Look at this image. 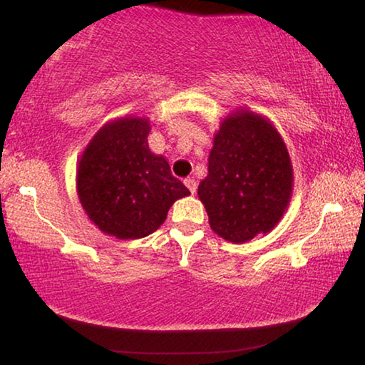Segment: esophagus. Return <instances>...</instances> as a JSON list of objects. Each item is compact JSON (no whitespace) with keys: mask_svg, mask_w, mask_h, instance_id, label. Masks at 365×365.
<instances>
[{"mask_svg":"<svg viewBox=\"0 0 365 365\" xmlns=\"http://www.w3.org/2000/svg\"><path fill=\"white\" fill-rule=\"evenodd\" d=\"M185 185H187V188L191 191V193H196L197 190V182L195 180V178H185Z\"/></svg>","mask_w":365,"mask_h":365,"instance_id":"34e87169","label":"esophagus"}]
</instances>
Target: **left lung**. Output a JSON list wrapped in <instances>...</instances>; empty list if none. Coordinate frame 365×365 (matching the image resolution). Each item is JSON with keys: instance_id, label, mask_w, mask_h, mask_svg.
Segmentation results:
<instances>
[{"instance_id": "left-lung-1", "label": "left lung", "mask_w": 365, "mask_h": 365, "mask_svg": "<svg viewBox=\"0 0 365 365\" xmlns=\"http://www.w3.org/2000/svg\"><path fill=\"white\" fill-rule=\"evenodd\" d=\"M207 172L197 195L209 225L227 242H248L282 219L292 196V163L279 132L262 117L240 110L225 119Z\"/></svg>"}]
</instances>
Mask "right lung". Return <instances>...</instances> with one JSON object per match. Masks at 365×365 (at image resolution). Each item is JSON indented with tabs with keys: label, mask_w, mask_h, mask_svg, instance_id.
<instances>
[{
	"label": "right lung",
	"mask_w": 365,
	"mask_h": 365,
	"mask_svg": "<svg viewBox=\"0 0 365 365\" xmlns=\"http://www.w3.org/2000/svg\"><path fill=\"white\" fill-rule=\"evenodd\" d=\"M150 123L127 117L103 127L77 169L80 202L104 233L137 240L158 230L178 197L188 196L163 156L148 148Z\"/></svg>",
	"instance_id": "right-lung-1"
}]
</instances>
